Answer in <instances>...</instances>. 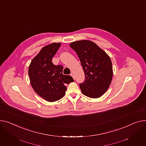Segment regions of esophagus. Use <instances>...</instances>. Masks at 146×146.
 Returning a JSON list of instances; mask_svg holds the SVG:
<instances>
[{"instance_id": "esophagus-1", "label": "esophagus", "mask_w": 146, "mask_h": 146, "mask_svg": "<svg viewBox=\"0 0 146 146\" xmlns=\"http://www.w3.org/2000/svg\"><path fill=\"white\" fill-rule=\"evenodd\" d=\"M71 76L73 77V78L74 79H75V76H74V74L73 73H71Z\"/></svg>"}]
</instances>
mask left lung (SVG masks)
<instances>
[{"label":"left lung","mask_w":146,"mask_h":146,"mask_svg":"<svg viewBox=\"0 0 146 146\" xmlns=\"http://www.w3.org/2000/svg\"><path fill=\"white\" fill-rule=\"evenodd\" d=\"M70 46L78 56L85 75L79 86L83 94L90 98H99L111 82L113 68L109 56L94 42L80 40Z\"/></svg>","instance_id":"left-lung-1"}]
</instances>
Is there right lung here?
Segmentation results:
<instances>
[{
    "label": "right lung",
    "mask_w": 146,
    "mask_h": 146,
    "mask_svg": "<svg viewBox=\"0 0 146 146\" xmlns=\"http://www.w3.org/2000/svg\"><path fill=\"white\" fill-rule=\"evenodd\" d=\"M61 43H53L43 47L29 67V76L35 92L46 100L53 102L64 96L66 87L74 81L73 77L63 74V67L56 66L52 58Z\"/></svg>",
    "instance_id": "1"
}]
</instances>
